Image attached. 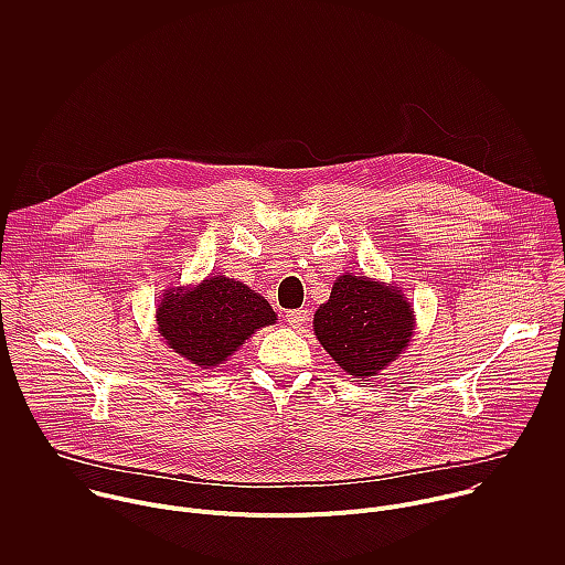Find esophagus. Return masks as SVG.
Returning a JSON list of instances; mask_svg holds the SVG:
<instances>
[{"mask_svg": "<svg viewBox=\"0 0 565 565\" xmlns=\"http://www.w3.org/2000/svg\"><path fill=\"white\" fill-rule=\"evenodd\" d=\"M286 321H288V327L301 329L306 321H308V310H288L286 312Z\"/></svg>", "mask_w": 565, "mask_h": 565, "instance_id": "1", "label": "esophagus"}]
</instances>
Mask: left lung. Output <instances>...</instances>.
<instances>
[{
    "mask_svg": "<svg viewBox=\"0 0 565 565\" xmlns=\"http://www.w3.org/2000/svg\"><path fill=\"white\" fill-rule=\"evenodd\" d=\"M315 335L329 355L355 377H371L405 349L414 333V310L391 286L342 275L331 299L315 312Z\"/></svg>",
    "mask_w": 565,
    "mask_h": 565,
    "instance_id": "8db88e82",
    "label": "left lung"
}]
</instances>
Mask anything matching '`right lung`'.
<instances>
[{
	"instance_id": "obj_1",
	"label": "right lung",
	"mask_w": 565,
	"mask_h": 565,
	"mask_svg": "<svg viewBox=\"0 0 565 565\" xmlns=\"http://www.w3.org/2000/svg\"><path fill=\"white\" fill-rule=\"evenodd\" d=\"M156 317L163 340L203 369L221 364L257 329L275 324V310L262 295L223 275L168 292Z\"/></svg>"
}]
</instances>
